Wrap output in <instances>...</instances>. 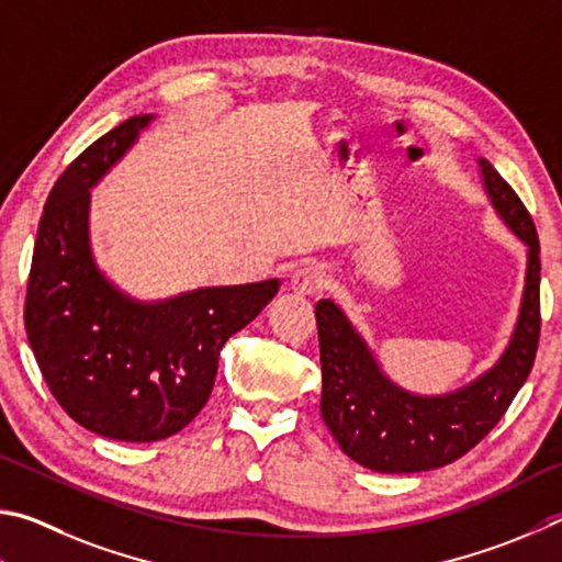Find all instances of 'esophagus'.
Here are the masks:
<instances>
[{"label":"esophagus","mask_w":562,"mask_h":562,"mask_svg":"<svg viewBox=\"0 0 562 562\" xmlns=\"http://www.w3.org/2000/svg\"><path fill=\"white\" fill-rule=\"evenodd\" d=\"M326 283H328V271L318 263L301 266V269H296L291 276V289L303 293V296L318 293L321 289H326Z\"/></svg>","instance_id":"obj_1"}]
</instances>
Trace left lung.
I'll list each match as a JSON object with an SVG mask.
<instances>
[{
  "label": "left lung",
  "instance_id": "8db88e82",
  "mask_svg": "<svg viewBox=\"0 0 562 562\" xmlns=\"http://www.w3.org/2000/svg\"><path fill=\"white\" fill-rule=\"evenodd\" d=\"M479 167L494 210L528 246L518 321L494 368L447 395H415L382 372L368 342L336 303L330 299L316 303L323 422L352 461L380 474H415L464 457L506 415L533 368L540 338L536 224L494 165L479 157Z\"/></svg>",
  "mask_w": 562,
  "mask_h": 562
}]
</instances>
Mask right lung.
<instances>
[{"label": "right lung", "instance_id": "add662e5", "mask_svg": "<svg viewBox=\"0 0 562 562\" xmlns=\"http://www.w3.org/2000/svg\"><path fill=\"white\" fill-rule=\"evenodd\" d=\"M155 115H133L76 157L48 192L29 271L24 323L48 390L78 425L117 441L167 439L212 395L220 350L259 316L281 281L135 301L98 269L91 187Z\"/></svg>", "mask_w": 562, "mask_h": 562}]
</instances>
